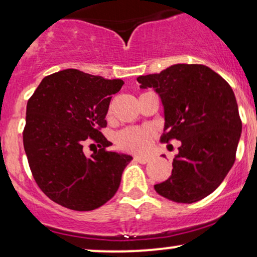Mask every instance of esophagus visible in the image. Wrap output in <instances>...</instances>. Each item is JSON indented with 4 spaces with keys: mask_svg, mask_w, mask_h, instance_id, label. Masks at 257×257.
Returning <instances> with one entry per match:
<instances>
[{
    "mask_svg": "<svg viewBox=\"0 0 257 257\" xmlns=\"http://www.w3.org/2000/svg\"><path fill=\"white\" fill-rule=\"evenodd\" d=\"M134 159L141 164H146L150 162V157H146V156H135Z\"/></svg>",
    "mask_w": 257,
    "mask_h": 257,
    "instance_id": "esophagus-1",
    "label": "esophagus"
}]
</instances>
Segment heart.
I'll list each match as a JSON object with an SVG mask.
<instances>
[{"instance_id": "1", "label": "heart", "mask_w": 257, "mask_h": 257, "mask_svg": "<svg viewBox=\"0 0 257 257\" xmlns=\"http://www.w3.org/2000/svg\"><path fill=\"white\" fill-rule=\"evenodd\" d=\"M153 131L147 126H129L116 135V144L129 152H144L151 144Z\"/></svg>"}]
</instances>
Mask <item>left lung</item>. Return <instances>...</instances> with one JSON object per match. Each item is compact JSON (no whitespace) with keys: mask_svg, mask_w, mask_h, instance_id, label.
Listing matches in <instances>:
<instances>
[{"mask_svg":"<svg viewBox=\"0 0 257 257\" xmlns=\"http://www.w3.org/2000/svg\"><path fill=\"white\" fill-rule=\"evenodd\" d=\"M137 81L141 89L152 88L162 100V143L181 141L172 175L155 185L156 192L187 204L205 198L228 174L240 139L241 120L231 85L198 64L172 65Z\"/></svg>","mask_w":257,"mask_h":257,"instance_id":"left-lung-1","label":"left lung"}]
</instances>
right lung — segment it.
I'll list each match as a JSON object with an SVG mask.
<instances>
[{
	"label": "right lung",
	"instance_id": "add662e5",
	"mask_svg": "<svg viewBox=\"0 0 257 257\" xmlns=\"http://www.w3.org/2000/svg\"><path fill=\"white\" fill-rule=\"evenodd\" d=\"M122 79H106L67 69L47 76L29 99L23 133L25 153L35 181L53 202L71 210L104 205L118 190L133 157L106 151L112 144L105 128L111 98ZM87 140L100 147L89 158Z\"/></svg>",
	"mask_w": 257,
	"mask_h": 257
}]
</instances>
